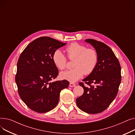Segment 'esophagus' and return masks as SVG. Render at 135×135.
I'll list each match as a JSON object with an SVG mask.
<instances>
[{
    "label": "esophagus",
    "mask_w": 135,
    "mask_h": 135,
    "mask_svg": "<svg viewBox=\"0 0 135 135\" xmlns=\"http://www.w3.org/2000/svg\"><path fill=\"white\" fill-rule=\"evenodd\" d=\"M75 85H76V84L73 83H69V86L70 87H74V86H75Z\"/></svg>",
    "instance_id": "esophagus-1"
}]
</instances>
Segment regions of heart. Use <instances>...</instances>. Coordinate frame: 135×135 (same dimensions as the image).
Here are the masks:
<instances>
[{
    "label": "heart",
    "mask_w": 135,
    "mask_h": 135,
    "mask_svg": "<svg viewBox=\"0 0 135 135\" xmlns=\"http://www.w3.org/2000/svg\"><path fill=\"white\" fill-rule=\"evenodd\" d=\"M66 51L68 58L74 59L72 65L74 68L61 73L62 79L75 82L82 78L84 74L89 75L94 71L98 62V54L96 50L73 42L66 47ZM52 61L59 69H66L67 58L60 50H56L54 52Z\"/></svg>",
    "instance_id": "obj_1"
}]
</instances>
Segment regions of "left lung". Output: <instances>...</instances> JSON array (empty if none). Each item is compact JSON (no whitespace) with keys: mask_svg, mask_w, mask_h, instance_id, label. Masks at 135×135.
I'll return each mask as SVG.
<instances>
[{"mask_svg":"<svg viewBox=\"0 0 135 135\" xmlns=\"http://www.w3.org/2000/svg\"><path fill=\"white\" fill-rule=\"evenodd\" d=\"M85 41L93 45L98 54V62L94 71L79 85L84 94L76 100V105L83 112L97 114L107 109L114 100L121 83V66L112 50L101 41L87 39ZM93 83L94 86L91 84Z\"/></svg>","mask_w":135,"mask_h":135,"instance_id":"1","label":"left lung"}]
</instances>
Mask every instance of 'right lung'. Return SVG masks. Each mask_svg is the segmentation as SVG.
<instances>
[{"label": "right lung", "mask_w": 135, "mask_h": 135, "mask_svg": "<svg viewBox=\"0 0 135 135\" xmlns=\"http://www.w3.org/2000/svg\"><path fill=\"white\" fill-rule=\"evenodd\" d=\"M66 44L41 37L32 41L20 55L15 81L21 100L32 110L42 113L52 110L59 103L61 90L68 88L66 80L50 82L59 75L52 55Z\"/></svg>", "instance_id": "obj_1"}]
</instances>
